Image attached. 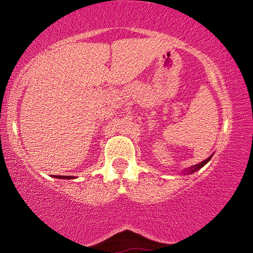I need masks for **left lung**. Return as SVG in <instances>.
I'll return each instance as SVG.
<instances>
[{
  "mask_svg": "<svg viewBox=\"0 0 253 253\" xmlns=\"http://www.w3.org/2000/svg\"><path fill=\"white\" fill-rule=\"evenodd\" d=\"M211 158H212V155L211 156H210L209 158H207V160H205V161H203V162H201V163H199V164H196V165H193V166H191V168L190 169H187L186 170H185V172H184V173H186V174H192V173H194V172H196V170H199L200 169H202L203 168V166L205 165V164H207V163L210 161V160H211Z\"/></svg>",
  "mask_w": 253,
  "mask_h": 253,
  "instance_id": "left-lung-1",
  "label": "left lung"
}]
</instances>
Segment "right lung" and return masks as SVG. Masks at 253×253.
<instances>
[{"instance_id":"right-lung-1","label":"right lung","mask_w":253,"mask_h":253,"mask_svg":"<svg viewBox=\"0 0 253 253\" xmlns=\"http://www.w3.org/2000/svg\"><path fill=\"white\" fill-rule=\"evenodd\" d=\"M54 177L57 178H66V179H70V178H74V176H62V175H55Z\"/></svg>"}]
</instances>
